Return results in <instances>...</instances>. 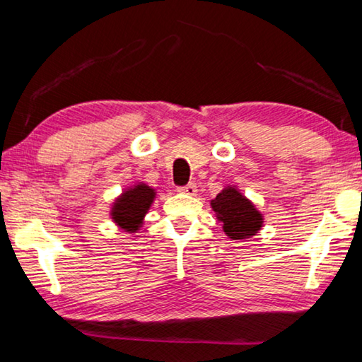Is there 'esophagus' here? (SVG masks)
Listing matches in <instances>:
<instances>
[{
    "label": "esophagus",
    "instance_id": "1",
    "mask_svg": "<svg viewBox=\"0 0 362 362\" xmlns=\"http://www.w3.org/2000/svg\"><path fill=\"white\" fill-rule=\"evenodd\" d=\"M177 192L183 193V194H189V196H194L196 192H198V187L194 185V183H188L185 187H179L177 188Z\"/></svg>",
    "mask_w": 362,
    "mask_h": 362
}]
</instances>
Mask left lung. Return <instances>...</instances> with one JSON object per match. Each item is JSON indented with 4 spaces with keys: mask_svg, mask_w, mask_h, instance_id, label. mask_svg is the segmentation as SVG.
I'll return each mask as SVG.
<instances>
[{
    "mask_svg": "<svg viewBox=\"0 0 362 362\" xmlns=\"http://www.w3.org/2000/svg\"><path fill=\"white\" fill-rule=\"evenodd\" d=\"M212 211L230 240H247L255 236L263 226V214L244 196L238 187H225L211 201Z\"/></svg>",
    "mask_w": 362,
    "mask_h": 362,
    "instance_id": "obj_1",
    "label": "left lung"
}]
</instances>
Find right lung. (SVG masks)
<instances>
[{
    "mask_svg": "<svg viewBox=\"0 0 362 362\" xmlns=\"http://www.w3.org/2000/svg\"><path fill=\"white\" fill-rule=\"evenodd\" d=\"M156 198L155 188L144 182L127 187L112 204L110 217L116 226L126 233H137L144 225L146 212L150 211L153 201Z\"/></svg>",
    "mask_w": 362,
    "mask_h": 362,
    "instance_id": "1",
    "label": "right lung"
}]
</instances>
